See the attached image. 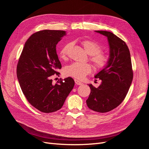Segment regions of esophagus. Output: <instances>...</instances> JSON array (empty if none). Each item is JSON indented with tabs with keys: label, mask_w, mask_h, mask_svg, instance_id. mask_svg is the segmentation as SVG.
<instances>
[{
	"label": "esophagus",
	"mask_w": 149,
	"mask_h": 149,
	"mask_svg": "<svg viewBox=\"0 0 149 149\" xmlns=\"http://www.w3.org/2000/svg\"><path fill=\"white\" fill-rule=\"evenodd\" d=\"M74 81H75V83H76V85H82V84H83V83H82V82L79 81V80L76 79H74Z\"/></svg>",
	"instance_id": "34e87169"
}]
</instances>
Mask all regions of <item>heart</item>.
Returning <instances> with one entry per match:
<instances>
[{"label": "heart", "mask_w": 149, "mask_h": 149, "mask_svg": "<svg viewBox=\"0 0 149 149\" xmlns=\"http://www.w3.org/2000/svg\"><path fill=\"white\" fill-rule=\"evenodd\" d=\"M81 44L90 55L91 61L97 70H102L109 64V58L106 54L101 52V47L91 40L84 39L81 41ZM73 46V43L68 42L63 46L59 52V55L62 60H66L69 52ZM92 71V66L89 63H79L74 62L65 67L64 74L78 79H83Z\"/></svg>", "instance_id": "obj_1"}]
</instances>
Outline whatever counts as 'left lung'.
<instances>
[{
	"mask_svg": "<svg viewBox=\"0 0 149 149\" xmlns=\"http://www.w3.org/2000/svg\"><path fill=\"white\" fill-rule=\"evenodd\" d=\"M107 37L109 45V64L94 76L101 79L98 88L90 84L91 93L86 100L90 109L107 112L115 109L124 101L133 79L131 58L126 43L110 31L97 30Z\"/></svg>",
	"mask_w": 149,
	"mask_h": 149,
	"instance_id": "1",
	"label": "left lung"
}]
</instances>
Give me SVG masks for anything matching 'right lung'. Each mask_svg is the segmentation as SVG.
I'll list each match as a JSON object with an SVG mask.
<instances>
[{
  "instance_id": "1",
  "label": "right lung",
  "mask_w": 149,
  "mask_h": 149,
  "mask_svg": "<svg viewBox=\"0 0 149 149\" xmlns=\"http://www.w3.org/2000/svg\"><path fill=\"white\" fill-rule=\"evenodd\" d=\"M66 35L65 31L51 30L33 33L18 61L17 76L22 92L31 106L45 113L60 109L74 85L71 77L52 83V76H59L61 68L56 47Z\"/></svg>"
}]
</instances>
